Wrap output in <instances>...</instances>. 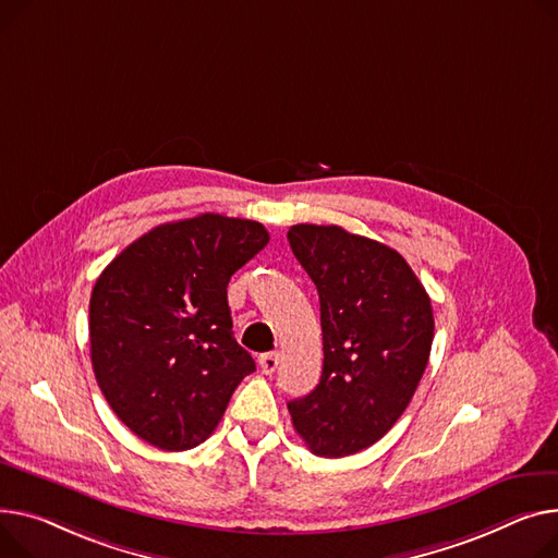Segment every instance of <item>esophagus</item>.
Here are the masks:
<instances>
[{
	"instance_id": "obj_1",
	"label": "esophagus",
	"mask_w": 558,
	"mask_h": 558,
	"mask_svg": "<svg viewBox=\"0 0 558 558\" xmlns=\"http://www.w3.org/2000/svg\"><path fill=\"white\" fill-rule=\"evenodd\" d=\"M257 361H259V367H263L265 375H274L278 363H280V354L278 352H267V354L259 356Z\"/></svg>"
}]
</instances>
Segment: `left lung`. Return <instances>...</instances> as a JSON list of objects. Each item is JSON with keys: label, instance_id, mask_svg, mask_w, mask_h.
Masks as SVG:
<instances>
[{"label": "left lung", "instance_id": "8db88e82", "mask_svg": "<svg viewBox=\"0 0 558 558\" xmlns=\"http://www.w3.org/2000/svg\"><path fill=\"white\" fill-rule=\"evenodd\" d=\"M291 251L320 299L323 375L289 401L312 453L345 458L373 447L411 403L433 345L430 299L390 246L341 227L295 225Z\"/></svg>", "mask_w": 558, "mask_h": 558}]
</instances>
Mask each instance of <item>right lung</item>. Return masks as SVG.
Returning a JSON list of instances; mask_svg holds the SVG:
<instances>
[{"mask_svg": "<svg viewBox=\"0 0 558 558\" xmlns=\"http://www.w3.org/2000/svg\"><path fill=\"white\" fill-rule=\"evenodd\" d=\"M267 242L259 221L204 213L141 235L98 276L94 375L111 411L153 447L202 444L255 369L233 337L227 287Z\"/></svg>", "mask_w": 558, "mask_h": 558, "instance_id": "obj_1", "label": "right lung"}]
</instances>
